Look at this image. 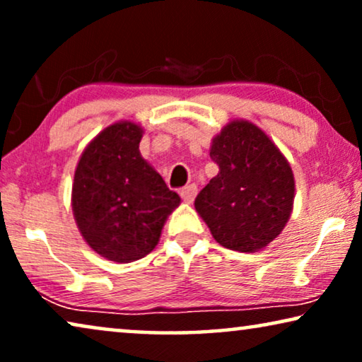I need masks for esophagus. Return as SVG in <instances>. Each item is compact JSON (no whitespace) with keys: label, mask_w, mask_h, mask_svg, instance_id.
<instances>
[{"label":"esophagus","mask_w":362,"mask_h":362,"mask_svg":"<svg viewBox=\"0 0 362 362\" xmlns=\"http://www.w3.org/2000/svg\"><path fill=\"white\" fill-rule=\"evenodd\" d=\"M180 194H181L182 201H185L186 204H191V202L194 201L196 194H197V186L196 185H189V186L182 187V189L180 191Z\"/></svg>","instance_id":"1"}]
</instances>
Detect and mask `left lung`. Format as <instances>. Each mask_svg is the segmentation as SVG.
Listing matches in <instances>:
<instances>
[{
    "mask_svg": "<svg viewBox=\"0 0 362 362\" xmlns=\"http://www.w3.org/2000/svg\"><path fill=\"white\" fill-rule=\"evenodd\" d=\"M209 155L219 173L197 194V214L226 249H265L293 211L295 177L288 160L249 120L227 123L212 138Z\"/></svg>",
    "mask_w": 362,
    "mask_h": 362,
    "instance_id": "8db88e82",
    "label": "left lung"
}]
</instances>
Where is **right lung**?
<instances>
[{"label":"right lung","mask_w":362,"mask_h":362,"mask_svg":"<svg viewBox=\"0 0 362 362\" xmlns=\"http://www.w3.org/2000/svg\"><path fill=\"white\" fill-rule=\"evenodd\" d=\"M143 128L115 122L82 151L72 182V212L83 240L107 260L128 264L160 242L181 197L141 156Z\"/></svg>","instance_id":"1"}]
</instances>
